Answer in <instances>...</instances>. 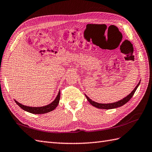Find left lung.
Wrapping results in <instances>:
<instances>
[{
	"label": "left lung",
	"instance_id": "8db88e82",
	"mask_svg": "<svg viewBox=\"0 0 152 152\" xmlns=\"http://www.w3.org/2000/svg\"><path fill=\"white\" fill-rule=\"evenodd\" d=\"M140 82H139L138 84H137V86L135 87V89H134L132 91L131 93H130L129 94H128L126 97L123 98V99L119 100L118 102H114V103H111V104H100V103H97V102H95L93 101L92 100H91L90 98L88 97L86 94V96L87 98V100L89 101V103L91 105H92L93 106H94L95 107H97V108H99V109H111L117 108L118 107H121V106H122V105H124L130 99H131V98H132V96H133L134 93H135V92L136 91L137 87H139V84H140Z\"/></svg>",
	"mask_w": 152,
	"mask_h": 152
}]
</instances>
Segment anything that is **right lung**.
<instances>
[{"label": "right lung", "mask_w": 152, "mask_h": 152, "mask_svg": "<svg viewBox=\"0 0 152 152\" xmlns=\"http://www.w3.org/2000/svg\"><path fill=\"white\" fill-rule=\"evenodd\" d=\"M60 99V91H59L58 94L56 96V99L53 101L52 103L50 104L45 105V106L43 107H29V106H26V105L21 104L19 103L18 102L16 101L15 100V103L19 105V106L23 109V110L26 111L27 112H29L30 113H33V114H44V113H47L50 112L54 110L56 107L58 106V105L59 104V102Z\"/></svg>", "instance_id": "obj_1"}]
</instances>
